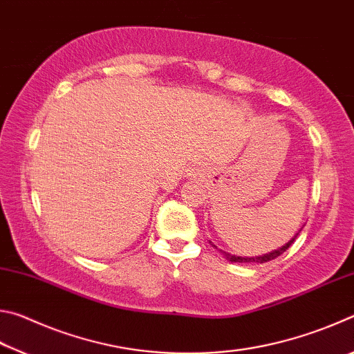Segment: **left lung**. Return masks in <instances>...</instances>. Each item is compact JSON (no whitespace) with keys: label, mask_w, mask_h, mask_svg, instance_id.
I'll list each match as a JSON object with an SVG mask.
<instances>
[{"label":"left lung","mask_w":354,"mask_h":354,"mask_svg":"<svg viewBox=\"0 0 354 354\" xmlns=\"http://www.w3.org/2000/svg\"><path fill=\"white\" fill-rule=\"evenodd\" d=\"M301 231V230H299ZM299 231L297 232L295 236H293L289 242H287L286 245H283V247L281 248H278V250H273V251H270V253H267V254H262V256H256V257H242V256H234V254H230V253H226V251H221V254H223L227 261L230 262H259V263H263V262H268V261H272V259H277L278 256H281L284 253V251L290 247V245L295 242V239H297V236L299 234ZM215 247V245H214ZM217 248V247H215Z\"/></svg>","instance_id":"8db88e82"}]
</instances>
